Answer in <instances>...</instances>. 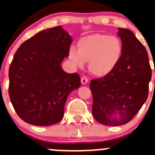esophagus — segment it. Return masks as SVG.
Instances as JSON below:
<instances>
[{"mask_svg": "<svg viewBox=\"0 0 155 155\" xmlns=\"http://www.w3.org/2000/svg\"><path fill=\"white\" fill-rule=\"evenodd\" d=\"M88 82V79L86 76H82V77L81 78V82H82V85H85V84H87V82Z\"/></svg>", "mask_w": 155, "mask_h": 155, "instance_id": "34e87169", "label": "esophagus"}]
</instances>
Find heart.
Here are the masks:
<instances>
[{
  "instance_id": "b5f03b06",
  "label": "heart",
  "mask_w": 155,
  "mask_h": 155,
  "mask_svg": "<svg viewBox=\"0 0 155 155\" xmlns=\"http://www.w3.org/2000/svg\"><path fill=\"white\" fill-rule=\"evenodd\" d=\"M122 54V41L117 36L94 34L80 38L77 49L70 48L69 58L80 68L88 61L90 73L102 77L114 70L120 61Z\"/></svg>"
}]
</instances>
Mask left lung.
I'll use <instances>...</instances> for the list:
<instances>
[{
    "mask_svg": "<svg viewBox=\"0 0 155 155\" xmlns=\"http://www.w3.org/2000/svg\"><path fill=\"white\" fill-rule=\"evenodd\" d=\"M123 54L117 67L104 77L91 81L92 114L100 124L117 127L130 122L148 95L151 69L147 51L134 33L118 28Z\"/></svg>",
    "mask_w": 155,
    "mask_h": 155,
    "instance_id": "left-lung-1",
    "label": "left lung"
}]
</instances>
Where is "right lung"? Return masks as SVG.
<instances>
[{
  "mask_svg": "<svg viewBox=\"0 0 155 155\" xmlns=\"http://www.w3.org/2000/svg\"><path fill=\"white\" fill-rule=\"evenodd\" d=\"M72 41L59 25L38 32L16 51L9 69V95L27 124L46 127L64 117L69 94L81 85L79 74L61 67Z\"/></svg>",
  "mask_w": 155,
  "mask_h": 155,
  "instance_id": "right-lung-1",
  "label": "right lung"
}]
</instances>
